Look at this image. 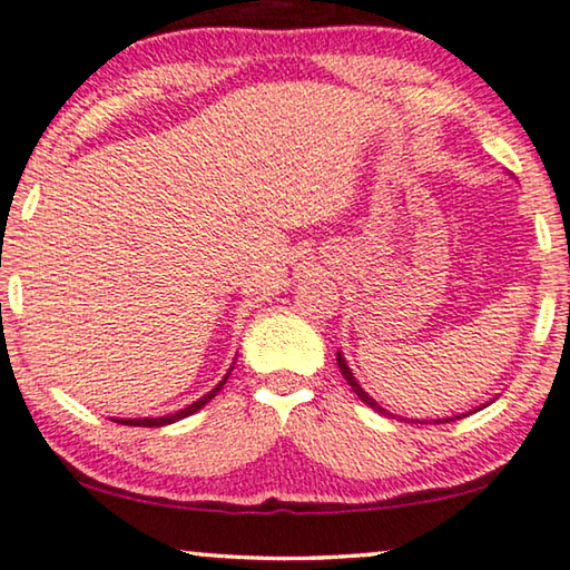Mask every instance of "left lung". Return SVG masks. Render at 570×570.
I'll use <instances>...</instances> for the list:
<instances>
[{"instance_id":"8db88e82","label":"left lung","mask_w":570,"mask_h":570,"mask_svg":"<svg viewBox=\"0 0 570 570\" xmlns=\"http://www.w3.org/2000/svg\"><path fill=\"white\" fill-rule=\"evenodd\" d=\"M335 362H338V368H341V374H343V380H346L348 384H351V390H354L356 392V395H358V400H362V403L364 405H368V407H372V411H376V413H387V411H384V407L380 405V403H376V400L372 397V395H368V392L362 387V384H358L356 382V376H354V372H351V366L346 364V356H343L341 354V351H338V356H335ZM488 405V403H485ZM485 405H480V407H485ZM480 407H475V411H480ZM472 413V411H470ZM390 415V413H387ZM464 415H468V413H460V415H449V419H436L434 423H449V421H456V419H464ZM419 423H423V421H419Z\"/></svg>"}]
</instances>
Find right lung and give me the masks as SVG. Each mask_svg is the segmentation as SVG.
<instances>
[{"mask_svg": "<svg viewBox=\"0 0 570 570\" xmlns=\"http://www.w3.org/2000/svg\"><path fill=\"white\" fill-rule=\"evenodd\" d=\"M232 368H235V366H229V372L222 376V382L216 384L214 390H208L204 397H198L196 403H190L188 407H183V411H175V413H170V415H157V419H114V421H116V423H126V426H147V429H155V426H167V423H175V421L186 419V415H194L196 411H202V407L208 403V400H212V397L216 395V392H219V390L224 387V384H227Z\"/></svg>", "mask_w": 570, "mask_h": 570, "instance_id": "add662e5", "label": "right lung"}]
</instances>
